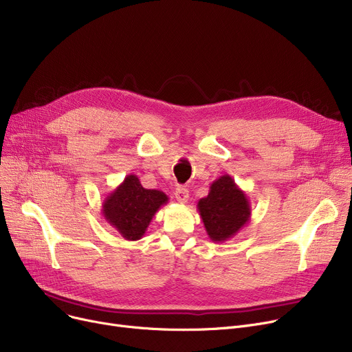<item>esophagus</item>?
I'll return each mask as SVG.
<instances>
[{"instance_id": "obj_1", "label": "esophagus", "mask_w": 352, "mask_h": 352, "mask_svg": "<svg viewBox=\"0 0 352 352\" xmlns=\"http://www.w3.org/2000/svg\"><path fill=\"white\" fill-rule=\"evenodd\" d=\"M175 198L178 202H181V204H186L188 201V190L186 187H178L175 190Z\"/></svg>"}]
</instances>
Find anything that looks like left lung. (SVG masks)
<instances>
[{"mask_svg":"<svg viewBox=\"0 0 352 352\" xmlns=\"http://www.w3.org/2000/svg\"><path fill=\"white\" fill-rule=\"evenodd\" d=\"M197 208L214 243L228 241L251 218L247 194L228 174L221 175L211 184L208 195L198 201Z\"/></svg>","mask_w":352,"mask_h":352,"instance_id":"1","label":"left lung"}]
</instances>
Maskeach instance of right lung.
Returning a JSON list of instances; mask_svg holds the SVG:
<instances>
[{"mask_svg": "<svg viewBox=\"0 0 352 352\" xmlns=\"http://www.w3.org/2000/svg\"><path fill=\"white\" fill-rule=\"evenodd\" d=\"M168 202V197L158 190H146L137 175L129 174L102 202L107 223L129 241L142 238L155 212Z\"/></svg>", "mask_w": 352, "mask_h": 352, "instance_id": "right-lung-1", "label": "right lung"}]
</instances>
